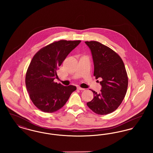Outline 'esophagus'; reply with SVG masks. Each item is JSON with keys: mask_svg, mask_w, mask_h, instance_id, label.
<instances>
[{"mask_svg": "<svg viewBox=\"0 0 153 153\" xmlns=\"http://www.w3.org/2000/svg\"><path fill=\"white\" fill-rule=\"evenodd\" d=\"M77 88V89L80 90V91H84V90H85V89H84V88H81L80 87H78Z\"/></svg>", "mask_w": 153, "mask_h": 153, "instance_id": "1", "label": "esophagus"}]
</instances>
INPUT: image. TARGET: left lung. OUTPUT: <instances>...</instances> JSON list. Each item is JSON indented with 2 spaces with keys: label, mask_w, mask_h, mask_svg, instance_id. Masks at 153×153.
Returning a JSON list of instances; mask_svg holds the SVG:
<instances>
[{
  "label": "left lung",
  "mask_w": 153,
  "mask_h": 153,
  "mask_svg": "<svg viewBox=\"0 0 153 153\" xmlns=\"http://www.w3.org/2000/svg\"><path fill=\"white\" fill-rule=\"evenodd\" d=\"M91 49L94 64V75L102 78L99 94L94 91V99L88 107L99 115L110 114L123 100L128 87V76L121 57L108 46L97 41H86Z\"/></svg>",
  "instance_id": "1"
}]
</instances>
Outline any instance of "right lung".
<instances>
[{
    "instance_id": "1",
    "label": "right lung",
    "mask_w": 153,
    "mask_h": 153,
    "mask_svg": "<svg viewBox=\"0 0 153 153\" xmlns=\"http://www.w3.org/2000/svg\"><path fill=\"white\" fill-rule=\"evenodd\" d=\"M80 42V40L55 41L41 49L32 58L25 83L30 99L41 111L48 113L58 111L76 90L75 86H64L54 80L58 77V67Z\"/></svg>"
}]
</instances>
